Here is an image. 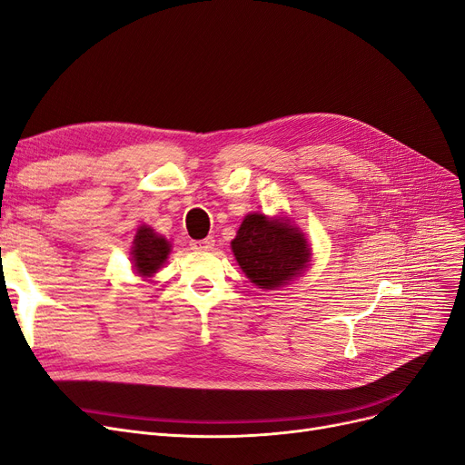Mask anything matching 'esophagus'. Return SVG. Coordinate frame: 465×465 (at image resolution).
<instances>
[{"mask_svg":"<svg viewBox=\"0 0 465 465\" xmlns=\"http://www.w3.org/2000/svg\"><path fill=\"white\" fill-rule=\"evenodd\" d=\"M192 249L193 251H211L214 247V239L207 237V239H199V241H192Z\"/></svg>","mask_w":465,"mask_h":465,"instance_id":"34e87169","label":"esophagus"}]
</instances>
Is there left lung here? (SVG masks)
<instances>
[{"label":"left lung","instance_id":"1","mask_svg":"<svg viewBox=\"0 0 465 465\" xmlns=\"http://www.w3.org/2000/svg\"><path fill=\"white\" fill-rule=\"evenodd\" d=\"M232 251L239 268L258 289L289 285L310 266L312 249L289 218L251 213L241 222Z\"/></svg>","mask_w":465,"mask_h":465}]
</instances>
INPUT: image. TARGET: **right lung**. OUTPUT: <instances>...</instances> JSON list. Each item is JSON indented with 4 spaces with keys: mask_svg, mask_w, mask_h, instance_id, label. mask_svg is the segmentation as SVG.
Listing matches in <instances>:
<instances>
[{
    "mask_svg": "<svg viewBox=\"0 0 465 465\" xmlns=\"http://www.w3.org/2000/svg\"><path fill=\"white\" fill-rule=\"evenodd\" d=\"M171 252V243L163 237L155 233L150 226H140L136 230L131 260L133 270L140 277H152L157 270L165 264Z\"/></svg>",
    "mask_w": 465,
    "mask_h": 465,
    "instance_id": "obj_1",
    "label": "right lung"
}]
</instances>
